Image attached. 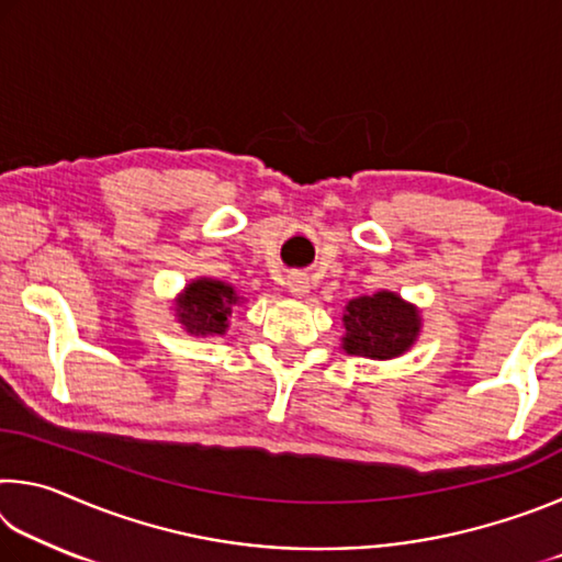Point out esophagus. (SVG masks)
Listing matches in <instances>:
<instances>
[{
	"mask_svg": "<svg viewBox=\"0 0 562 562\" xmlns=\"http://www.w3.org/2000/svg\"><path fill=\"white\" fill-rule=\"evenodd\" d=\"M288 290L294 294V297H307L310 294V290H312V284H310V278L304 272H292L290 278H288Z\"/></svg>",
	"mask_w": 562,
	"mask_h": 562,
	"instance_id": "34e87169",
	"label": "esophagus"
}]
</instances>
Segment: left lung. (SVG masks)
<instances>
[{"mask_svg":"<svg viewBox=\"0 0 562 562\" xmlns=\"http://www.w3.org/2000/svg\"><path fill=\"white\" fill-rule=\"evenodd\" d=\"M341 349L364 359H396L422 335V312L392 290L349 300L341 312Z\"/></svg>","mask_w":562,"mask_h":562,"instance_id":"obj_1","label":"left lung"}]
</instances>
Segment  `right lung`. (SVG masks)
Returning <instances> with one entry per match:
<instances>
[{"instance_id": "obj_1", "label": "right lung", "mask_w": 562, "mask_h": 562, "mask_svg": "<svg viewBox=\"0 0 562 562\" xmlns=\"http://www.w3.org/2000/svg\"><path fill=\"white\" fill-rule=\"evenodd\" d=\"M245 302L233 284L215 278L190 280L173 300L178 325L195 337H223L235 304Z\"/></svg>"}]
</instances>
